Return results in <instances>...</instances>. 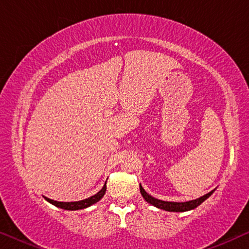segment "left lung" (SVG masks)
I'll list each match as a JSON object with an SVG mask.
<instances>
[{
  "instance_id": "left-lung-1",
  "label": "left lung",
  "mask_w": 249,
  "mask_h": 249,
  "mask_svg": "<svg viewBox=\"0 0 249 249\" xmlns=\"http://www.w3.org/2000/svg\"><path fill=\"white\" fill-rule=\"evenodd\" d=\"M139 189H141L142 196L144 197V199L146 200V202L152 204L153 206L158 207V209L169 211V212H186V211H190V210L196 209V207L200 205V204H202L204 200L209 198V197L214 193V190H215V189H214V190H212V192L207 193L206 195L199 197V198H197V199L189 200V202L178 203V202H165V200L154 198V197L146 193L144 188H142L141 185H139Z\"/></svg>"
}]
</instances>
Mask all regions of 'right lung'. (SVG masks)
Segmentation results:
<instances>
[{
  "label": "right lung",
  "mask_w": 249,
  "mask_h": 249,
  "mask_svg": "<svg viewBox=\"0 0 249 249\" xmlns=\"http://www.w3.org/2000/svg\"><path fill=\"white\" fill-rule=\"evenodd\" d=\"M105 192H107V183H105V185L103 186V188H102L97 194H95L94 196L88 197V198L83 199V200H78V202H57V200L50 199V198H47V197H44V198H45L49 203L53 204V205L60 207V209L76 211V210L86 209V207L93 205V204H95V203H97L98 200H100L102 197L105 195Z\"/></svg>",
  "instance_id": "add662e5"
}]
</instances>
